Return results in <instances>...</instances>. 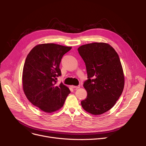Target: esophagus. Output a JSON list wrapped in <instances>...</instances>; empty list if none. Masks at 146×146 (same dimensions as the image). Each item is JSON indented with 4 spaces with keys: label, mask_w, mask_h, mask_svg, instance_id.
<instances>
[{
    "label": "esophagus",
    "mask_w": 146,
    "mask_h": 146,
    "mask_svg": "<svg viewBox=\"0 0 146 146\" xmlns=\"http://www.w3.org/2000/svg\"><path fill=\"white\" fill-rule=\"evenodd\" d=\"M72 88H73L74 89H77L80 88V86L79 85V86H72Z\"/></svg>",
    "instance_id": "1"
}]
</instances>
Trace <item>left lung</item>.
<instances>
[{
	"instance_id": "1",
	"label": "left lung",
	"mask_w": 146,
	"mask_h": 146,
	"mask_svg": "<svg viewBox=\"0 0 146 146\" xmlns=\"http://www.w3.org/2000/svg\"><path fill=\"white\" fill-rule=\"evenodd\" d=\"M85 63L88 80L83 83L87 98L82 108L92 115L102 114L115 104L124 87V75L117 52L108 44L94 42L78 49Z\"/></svg>"
}]
</instances>
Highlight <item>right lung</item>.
I'll list each match as a JSON object with an SVG mask.
<instances>
[{
    "mask_svg": "<svg viewBox=\"0 0 146 146\" xmlns=\"http://www.w3.org/2000/svg\"><path fill=\"white\" fill-rule=\"evenodd\" d=\"M72 47L53 43L36 45L28 54L23 68L22 86L27 99L34 106L48 113L60 110L70 93L61 83L60 64Z\"/></svg>",
    "mask_w": 146,
    "mask_h": 146,
    "instance_id": "right-lung-1",
    "label": "right lung"
}]
</instances>
